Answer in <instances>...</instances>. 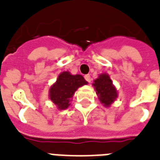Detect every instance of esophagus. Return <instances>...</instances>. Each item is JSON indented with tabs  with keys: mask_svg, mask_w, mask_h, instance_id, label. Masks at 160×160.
Wrapping results in <instances>:
<instances>
[{
	"mask_svg": "<svg viewBox=\"0 0 160 160\" xmlns=\"http://www.w3.org/2000/svg\"><path fill=\"white\" fill-rule=\"evenodd\" d=\"M85 80H86V81H88L89 83L91 81V77H90V75H85Z\"/></svg>",
	"mask_w": 160,
	"mask_h": 160,
	"instance_id": "obj_1",
	"label": "esophagus"
}]
</instances>
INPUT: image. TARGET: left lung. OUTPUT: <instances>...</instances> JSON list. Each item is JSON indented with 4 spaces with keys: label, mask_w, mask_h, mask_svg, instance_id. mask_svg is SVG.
Masks as SVG:
<instances>
[{
    "label": "left lung",
    "mask_w": 160,
    "mask_h": 160,
    "mask_svg": "<svg viewBox=\"0 0 160 160\" xmlns=\"http://www.w3.org/2000/svg\"><path fill=\"white\" fill-rule=\"evenodd\" d=\"M93 86L95 87L100 101L105 107H109L118 97L116 88L113 85L108 74H100V76L94 80Z\"/></svg>",
    "instance_id": "1"
}]
</instances>
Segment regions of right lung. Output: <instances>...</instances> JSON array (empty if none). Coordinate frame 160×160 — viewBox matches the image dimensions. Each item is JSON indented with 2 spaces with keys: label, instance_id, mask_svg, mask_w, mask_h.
<instances>
[{
  "label": "right lung",
  "instance_id": "obj_1",
  "mask_svg": "<svg viewBox=\"0 0 160 160\" xmlns=\"http://www.w3.org/2000/svg\"><path fill=\"white\" fill-rule=\"evenodd\" d=\"M88 82L80 75H71L69 71L60 73L56 82L49 90V97L58 109H65L70 106L71 98L77 89Z\"/></svg>",
  "mask_w": 160,
  "mask_h": 160
}]
</instances>
